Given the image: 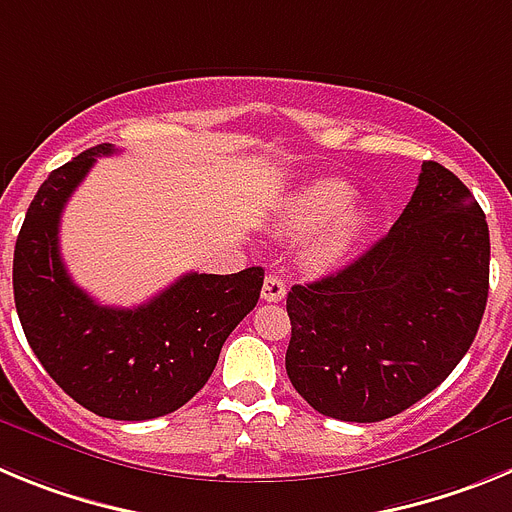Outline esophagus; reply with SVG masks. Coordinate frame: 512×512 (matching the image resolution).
<instances>
[{
  "mask_svg": "<svg viewBox=\"0 0 512 512\" xmlns=\"http://www.w3.org/2000/svg\"><path fill=\"white\" fill-rule=\"evenodd\" d=\"M284 295H287V284L279 277H274V274H269V277L264 279V287H261V300L282 302Z\"/></svg>",
  "mask_w": 512,
  "mask_h": 512,
  "instance_id": "1",
  "label": "esophagus"
}]
</instances>
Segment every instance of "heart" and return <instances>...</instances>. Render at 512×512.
I'll return each instance as SVG.
<instances>
[{
    "label": "heart",
    "instance_id": "1",
    "mask_svg": "<svg viewBox=\"0 0 512 512\" xmlns=\"http://www.w3.org/2000/svg\"><path fill=\"white\" fill-rule=\"evenodd\" d=\"M354 184L338 176H323L302 184L279 207V228L289 235H310L326 228L307 246L305 264L312 271H330L343 264L364 235L366 217L356 205Z\"/></svg>",
    "mask_w": 512,
    "mask_h": 512
}]
</instances>
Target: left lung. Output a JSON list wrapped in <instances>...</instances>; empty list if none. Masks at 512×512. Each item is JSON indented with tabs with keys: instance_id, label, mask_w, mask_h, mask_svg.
<instances>
[{
	"instance_id": "obj_1",
	"label": "left lung",
	"mask_w": 512,
	"mask_h": 512,
	"mask_svg": "<svg viewBox=\"0 0 512 512\" xmlns=\"http://www.w3.org/2000/svg\"><path fill=\"white\" fill-rule=\"evenodd\" d=\"M487 289L485 212L459 176L423 161L408 207L382 241L287 295L289 382L328 418H392L464 359Z\"/></svg>"
}]
</instances>
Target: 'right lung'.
<instances>
[{
	"instance_id": "obj_1",
	"label": "right lung",
	"mask_w": 512,
	"mask_h": 512,
	"mask_svg": "<svg viewBox=\"0 0 512 512\" xmlns=\"http://www.w3.org/2000/svg\"><path fill=\"white\" fill-rule=\"evenodd\" d=\"M102 143L51 171L30 202L15 243L12 287L25 338L69 397L112 420H151L179 410L205 387L220 348L256 307L264 269L184 274L138 307L94 302L63 266L61 212Z\"/></svg>"
}]
</instances>
